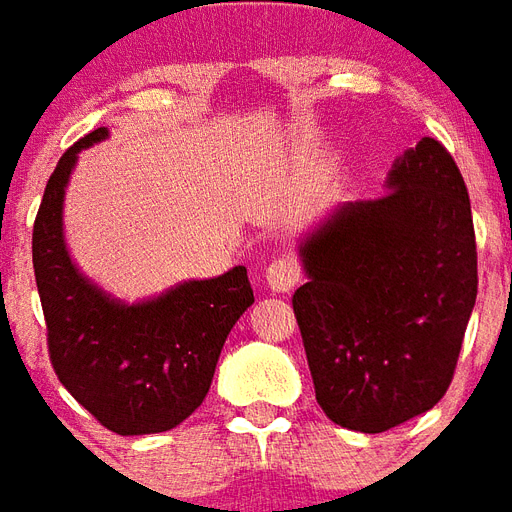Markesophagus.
I'll use <instances>...</instances> for the list:
<instances>
[{"label": "esophagus", "instance_id": "1", "mask_svg": "<svg viewBox=\"0 0 512 512\" xmlns=\"http://www.w3.org/2000/svg\"><path fill=\"white\" fill-rule=\"evenodd\" d=\"M301 279V268L295 263V257L282 255L271 260L266 268V282L274 293H290Z\"/></svg>", "mask_w": 512, "mask_h": 512}]
</instances>
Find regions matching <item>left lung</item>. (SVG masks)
<instances>
[{"mask_svg": "<svg viewBox=\"0 0 512 512\" xmlns=\"http://www.w3.org/2000/svg\"><path fill=\"white\" fill-rule=\"evenodd\" d=\"M385 195L331 208L301 238L293 309L317 404L380 434L437 404L478 295L467 184L445 146L420 138Z\"/></svg>", "mask_w": 512, "mask_h": 512, "instance_id": "obj_1", "label": "left lung"}]
</instances>
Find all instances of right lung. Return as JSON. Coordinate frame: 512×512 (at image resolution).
<instances>
[{
  "instance_id": "right-lung-1",
  "label": "right lung",
  "mask_w": 512,
  "mask_h": 512,
  "mask_svg": "<svg viewBox=\"0 0 512 512\" xmlns=\"http://www.w3.org/2000/svg\"><path fill=\"white\" fill-rule=\"evenodd\" d=\"M89 132L64 151L34 219L32 263L51 363L75 401L121 437L179 426L206 399L230 328L255 304L246 268L187 279L135 304L105 293L75 266L64 241V192Z\"/></svg>"
}]
</instances>
